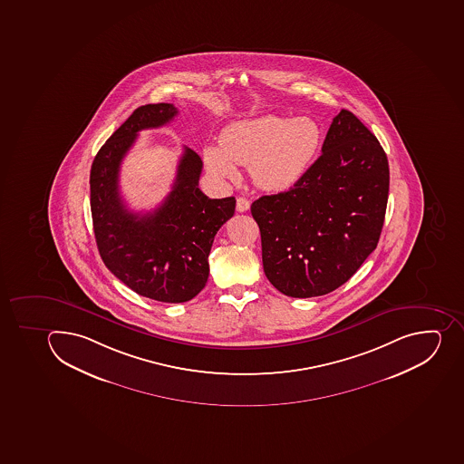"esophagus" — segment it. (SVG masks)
Segmentation results:
<instances>
[{
    "label": "esophagus",
    "mask_w": 464,
    "mask_h": 464,
    "mask_svg": "<svg viewBox=\"0 0 464 464\" xmlns=\"http://www.w3.org/2000/svg\"><path fill=\"white\" fill-rule=\"evenodd\" d=\"M237 210H238L239 213L250 210V201H248L246 198L239 197L238 199H237Z\"/></svg>",
    "instance_id": "obj_1"
}]
</instances>
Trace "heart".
I'll return each mask as SVG.
<instances>
[{
    "instance_id": "obj_1",
    "label": "heart",
    "mask_w": 464,
    "mask_h": 464,
    "mask_svg": "<svg viewBox=\"0 0 464 464\" xmlns=\"http://www.w3.org/2000/svg\"><path fill=\"white\" fill-rule=\"evenodd\" d=\"M319 141L321 130L311 118L265 115L226 127L220 148H206L204 160L218 178H237L238 164L250 167L254 183L263 189L283 190L306 173Z\"/></svg>"
}]
</instances>
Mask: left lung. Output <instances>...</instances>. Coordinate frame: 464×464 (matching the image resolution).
<instances>
[{"label": "left lung", "mask_w": 464, "mask_h": 464, "mask_svg": "<svg viewBox=\"0 0 464 464\" xmlns=\"http://www.w3.org/2000/svg\"><path fill=\"white\" fill-rule=\"evenodd\" d=\"M389 197V162L374 134L346 109L331 122L323 155L286 192L251 206L263 269L288 297L328 295L377 246Z\"/></svg>", "instance_id": "1"}]
</instances>
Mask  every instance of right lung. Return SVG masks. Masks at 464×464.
Instances as JSON below:
<instances>
[{
    "label": "right lung",
    "instance_id": "add662e5",
    "mask_svg": "<svg viewBox=\"0 0 464 464\" xmlns=\"http://www.w3.org/2000/svg\"><path fill=\"white\" fill-rule=\"evenodd\" d=\"M178 115L171 103L136 109L106 140L90 171V207L102 260L121 283L157 302L194 298L208 279L218 230L235 213L234 197L211 199L198 188L199 155L185 148L171 192L152 213H133L120 194V169L139 131Z\"/></svg>",
    "mask_w": 464,
    "mask_h": 464
}]
</instances>
